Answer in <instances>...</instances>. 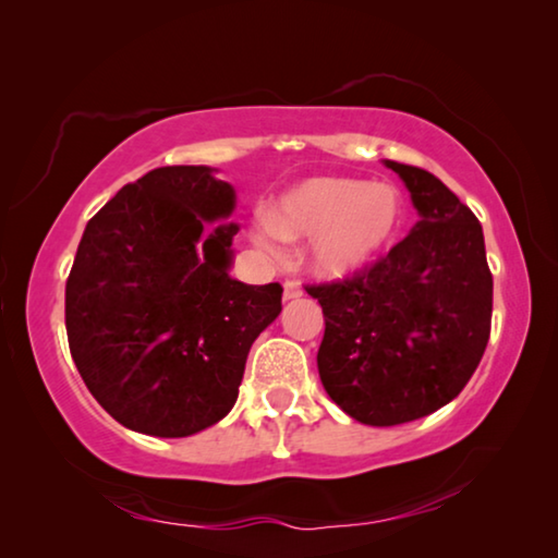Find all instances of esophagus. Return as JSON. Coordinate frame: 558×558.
Segmentation results:
<instances>
[{
	"mask_svg": "<svg viewBox=\"0 0 558 558\" xmlns=\"http://www.w3.org/2000/svg\"><path fill=\"white\" fill-rule=\"evenodd\" d=\"M303 295V290H300V286L298 282H286V286H282V300H295V298H300Z\"/></svg>",
	"mask_w": 558,
	"mask_h": 558,
	"instance_id": "obj_1",
	"label": "esophagus"
}]
</instances>
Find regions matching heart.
<instances>
[{
	"mask_svg": "<svg viewBox=\"0 0 558 558\" xmlns=\"http://www.w3.org/2000/svg\"><path fill=\"white\" fill-rule=\"evenodd\" d=\"M400 223L402 196L392 185L315 175L282 191L251 238L268 255L280 253V241L313 238L311 270L325 280H342L373 265Z\"/></svg>",
	"mask_w": 558,
	"mask_h": 558,
	"instance_id": "obj_1",
	"label": "heart"
}]
</instances>
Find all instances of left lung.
<instances>
[{"instance_id": "obj_1", "label": "left lung", "mask_w": 558, "mask_h": 558, "mask_svg": "<svg viewBox=\"0 0 558 558\" xmlns=\"http://www.w3.org/2000/svg\"><path fill=\"white\" fill-rule=\"evenodd\" d=\"M385 166L402 179L420 220L365 276L307 288L325 317L317 350L325 392L369 427L452 402L480 365L492 325L480 220L437 175Z\"/></svg>"}]
</instances>
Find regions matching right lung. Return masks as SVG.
I'll return each mask as SVG.
<instances>
[{
  "mask_svg": "<svg viewBox=\"0 0 558 558\" xmlns=\"http://www.w3.org/2000/svg\"><path fill=\"white\" fill-rule=\"evenodd\" d=\"M210 166H166L123 185L86 223L66 280L78 375L113 420L191 437L233 410L282 288L231 278L235 189Z\"/></svg>",
  "mask_w": 558,
  "mask_h": 558,
  "instance_id": "obj_1",
  "label": "right lung"
}]
</instances>
